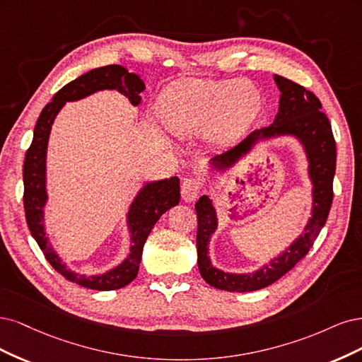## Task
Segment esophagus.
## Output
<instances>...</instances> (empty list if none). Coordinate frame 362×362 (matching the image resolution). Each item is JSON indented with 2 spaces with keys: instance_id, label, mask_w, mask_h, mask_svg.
I'll use <instances>...</instances> for the list:
<instances>
[{
  "instance_id": "esophagus-1",
  "label": "esophagus",
  "mask_w": 362,
  "mask_h": 362,
  "mask_svg": "<svg viewBox=\"0 0 362 362\" xmlns=\"http://www.w3.org/2000/svg\"><path fill=\"white\" fill-rule=\"evenodd\" d=\"M200 182L194 177H185L182 180V198L185 202H194L200 194Z\"/></svg>"
}]
</instances>
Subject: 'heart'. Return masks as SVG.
Here are the masks:
<instances>
[{"label":"heart","mask_w":362,"mask_h":362,"mask_svg":"<svg viewBox=\"0 0 362 362\" xmlns=\"http://www.w3.org/2000/svg\"><path fill=\"white\" fill-rule=\"evenodd\" d=\"M160 107L176 134L188 136L209 127L211 143L227 147L257 120L262 96L247 81L183 79L164 93Z\"/></svg>","instance_id":"obj_1"}]
</instances>
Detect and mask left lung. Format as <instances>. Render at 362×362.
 <instances>
[{"instance_id": "8db88e82", "label": "left lung", "mask_w": 362, "mask_h": 362, "mask_svg": "<svg viewBox=\"0 0 362 362\" xmlns=\"http://www.w3.org/2000/svg\"><path fill=\"white\" fill-rule=\"evenodd\" d=\"M275 83L281 91L278 115L274 124L254 131L238 146L214 159L215 168H227L245 153L259 138L274 135H295L304 144L310 160V177L313 180V216L304 230L290 247L276 259L264 264L254 274H227L216 269L207 257V245L216 228V215L212 202L203 195L195 204L197 212V254L198 269L207 284L216 288L236 291H254L267 287L281 278L308 254L314 240L328 219L332 204V180L335 174L337 148L331 123L322 110V103L313 91L293 81L275 75Z\"/></svg>"}]
</instances>
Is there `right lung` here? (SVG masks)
Here are the masks:
<instances>
[{
    "mask_svg": "<svg viewBox=\"0 0 362 362\" xmlns=\"http://www.w3.org/2000/svg\"><path fill=\"white\" fill-rule=\"evenodd\" d=\"M99 90H117L122 95L127 96L131 103L138 105L141 102L139 93L144 90V83L135 74H129L127 69L119 64H110L93 69V71L81 75L72 83L66 84L62 90L55 93V96L42 110L31 146L28 147L24 160V209L27 224L33 238L36 239L46 260L54 269L62 274L66 279L78 286L93 290H114L122 288L134 281L139 262H141L143 247L150 235L151 228L162 214H165L170 207L176 206L180 200V180L177 177L165 179L155 183H148L136 195L129 211V226L132 233V248L131 254L122 264L115 269L98 276L76 275L62 263L60 257L49 247L48 238L43 230V206L46 203L45 189V162H46V146L51 132V126L57 112L62 110L64 102L83 99L91 93Z\"/></svg>",
    "mask_w": 362,
    "mask_h": 362,
    "instance_id": "1",
    "label": "right lung"
}]
</instances>
